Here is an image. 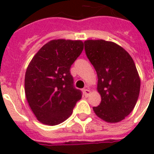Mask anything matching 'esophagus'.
I'll list each match as a JSON object with an SVG mask.
<instances>
[{
	"mask_svg": "<svg viewBox=\"0 0 154 154\" xmlns=\"http://www.w3.org/2000/svg\"><path fill=\"white\" fill-rule=\"evenodd\" d=\"M83 92H84L85 96H86V97L89 96V94L91 93V92H90V90H89V89H85L84 90H83Z\"/></svg>",
	"mask_w": 154,
	"mask_h": 154,
	"instance_id": "1",
	"label": "esophagus"
}]
</instances>
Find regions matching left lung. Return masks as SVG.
Listing matches in <instances>:
<instances>
[{"mask_svg":"<svg viewBox=\"0 0 154 154\" xmlns=\"http://www.w3.org/2000/svg\"><path fill=\"white\" fill-rule=\"evenodd\" d=\"M88 59L97 74L100 105L94 107L97 117L119 122L133 111L140 93L141 81L131 56L122 47L104 40L85 42Z\"/></svg>","mask_w":154,"mask_h":154,"instance_id":"left-lung-1","label":"left lung"}]
</instances>
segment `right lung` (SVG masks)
<instances>
[{
  "label": "right lung",
  "instance_id": "add662e5",
  "mask_svg": "<svg viewBox=\"0 0 154 154\" xmlns=\"http://www.w3.org/2000/svg\"><path fill=\"white\" fill-rule=\"evenodd\" d=\"M83 48L82 41L53 40L30 61L25 72V96L43 124L56 125L65 122L82 98V91L73 85L70 67Z\"/></svg>",
  "mask_w": 154,
  "mask_h": 154
}]
</instances>
